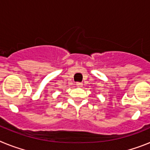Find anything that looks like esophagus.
<instances>
[{
	"mask_svg": "<svg viewBox=\"0 0 150 150\" xmlns=\"http://www.w3.org/2000/svg\"><path fill=\"white\" fill-rule=\"evenodd\" d=\"M76 86L77 87H79V88H80V87L83 86V83H76Z\"/></svg>",
	"mask_w": 150,
	"mask_h": 150,
	"instance_id": "obj_1",
	"label": "esophagus"
}]
</instances>
